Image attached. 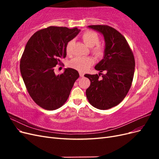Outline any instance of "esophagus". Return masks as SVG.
Returning a JSON list of instances; mask_svg holds the SVG:
<instances>
[{"instance_id": "34e87169", "label": "esophagus", "mask_w": 159, "mask_h": 159, "mask_svg": "<svg viewBox=\"0 0 159 159\" xmlns=\"http://www.w3.org/2000/svg\"><path fill=\"white\" fill-rule=\"evenodd\" d=\"M80 77H84V74H83V73H81V72H80Z\"/></svg>"}]
</instances>
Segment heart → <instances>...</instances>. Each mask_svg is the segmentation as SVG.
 Here are the masks:
<instances>
[{
    "instance_id": "obj_1",
    "label": "heart",
    "mask_w": 159,
    "mask_h": 159,
    "mask_svg": "<svg viewBox=\"0 0 159 159\" xmlns=\"http://www.w3.org/2000/svg\"><path fill=\"white\" fill-rule=\"evenodd\" d=\"M81 39L85 45L91 48V52L96 57L100 58L105 54V47L99 44V37L95 32L86 31L82 36ZM73 41L71 40L68 42L66 46V51L68 55L71 54V46ZM93 64V60L90 57H75L69 61V66L70 68L78 70L80 71H84L87 70Z\"/></svg>"
}]
</instances>
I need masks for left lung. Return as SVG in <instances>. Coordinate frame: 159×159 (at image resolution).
<instances>
[{
  "label": "left lung",
  "instance_id": "obj_1",
  "mask_svg": "<svg viewBox=\"0 0 159 159\" xmlns=\"http://www.w3.org/2000/svg\"><path fill=\"white\" fill-rule=\"evenodd\" d=\"M88 27L103 35L105 49L103 59L95 67L100 73L84 75L91 83L86 89V97L94 107L108 109L121 103L131 88L135 66L134 57L125 38L115 28L107 25Z\"/></svg>",
  "mask_w": 159,
  "mask_h": 159
}]
</instances>
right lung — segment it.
<instances>
[{"instance_id":"add662e5","label":"right lung","mask_w":159,"mask_h":159,"mask_svg":"<svg viewBox=\"0 0 159 159\" xmlns=\"http://www.w3.org/2000/svg\"><path fill=\"white\" fill-rule=\"evenodd\" d=\"M80 31L78 28L49 26L35 32L27 42L20 58V73L31 98L43 109L61 107L79 78L78 71L69 68L56 75L54 68L66 57V44Z\"/></svg>"}]
</instances>
